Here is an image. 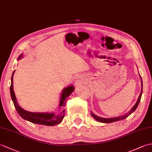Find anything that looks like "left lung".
<instances>
[{"mask_svg": "<svg viewBox=\"0 0 152 152\" xmlns=\"http://www.w3.org/2000/svg\"><path fill=\"white\" fill-rule=\"evenodd\" d=\"M140 79H141V77H140ZM142 80V79H141ZM141 86H142V89H141V92L139 96L138 100H137L136 104H135V105L131 109V110H130L129 112L127 113L126 115H122V116H118V117H115V118H101L99 117V116H98L96 115H95L94 114H93V113H91V115H92L93 117L96 120V121L100 122H103V123H111V122H116V121H121V120H123L126 118V117H128L129 115H131L133 111H135V109H137V106H138V105L139 104V102L140 100V98H141V96H142V82L141 81Z\"/></svg>", "mask_w": 152, "mask_h": 152, "instance_id": "left-lung-1", "label": "left lung"}]
</instances>
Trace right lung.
<instances>
[{
  "label": "right lung",
  "mask_w": 152,
  "mask_h": 152,
  "mask_svg": "<svg viewBox=\"0 0 152 152\" xmlns=\"http://www.w3.org/2000/svg\"><path fill=\"white\" fill-rule=\"evenodd\" d=\"M23 55L20 54L18 59H20L22 58ZM15 72L14 70L11 79V86H10V94H11V97L13 100L14 106H15L16 110L18 113L19 115L23 119L26 120L34 124L46 125V126H54L59 124L61 123L62 120L65 116V109H62L58 113H31L28 112L27 111L24 110L23 109L21 108L16 100V97L15 93H14L13 87V76ZM75 90V88L72 86H70L65 88L63 90V92L61 95V98H60L59 102V107H64L66 104V98L69 97L70 94H72L73 91Z\"/></svg>",
  "instance_id": "right-lung-1"
}]
</instances>
